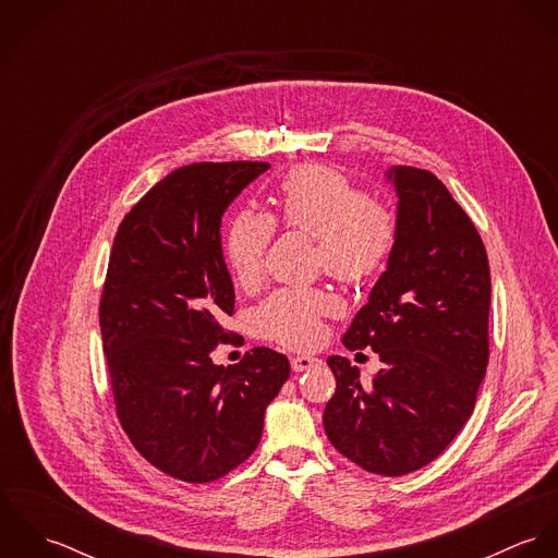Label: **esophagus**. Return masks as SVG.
Listing matches in <instances>:
<instances>
[{"instance_id": "1", "label": "esophagus", "mask_w": 558, "mask_h": 558, "mask_svg": "<svg viewBox=\"0 0 558 558\" xmlns=\"http://www.w3.org/2000/svg\"><path fill=\"white\" fill-rule=\"evenodd\" d=\"M292 369L294 372H307V369H312L314 365H318L319 359L316 356H310V354H296V356H292Z\"/></svg>"}]
</instances>
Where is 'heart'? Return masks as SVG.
Here are the masks:
<instances>
[{"instance_id":"b5f03b06","label":"heart","mask_w":558,"mask_h":558,"mask_svg":"<svg viewBox=\"0 0 558 558\" xmlns=\"http://www.w3.org/2000/svg\"><path fill=\"white\" fill-rule=\"evenodd\" d=\"M275 219L319 240L324 270L345 283L374 275L396 242L393 215L343 173L319 165L299 167L286 178ZM270 239V221L253 210L230 219L223 255L240 288L257 283ZM330 307V296L319 290H279L257 310V324L266 337L303 348L318 339V318Z\"/></svg>"}]
</instances>
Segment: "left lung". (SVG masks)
I'll return each instance as SVG.
<instances>
[{"label":"left lung","instance_id":"left-lung-1","mask_svg":"<svg viewBox=\"0 0 558 558\" xmlns=\"http://www.w3.org/2000/svg\"><path fill=\"white\" fill-rule=\"evenodd\" d=\"M396 242L343 345L372 348L383 369L361 383L328 356L337 389L324 408L332 447L361 469L399 477L436 460L475 410L487 367L489 264L473 221L425 169L396 165Z\"/></svg>","mask_w":558,"mask_h":558}]
</instances>
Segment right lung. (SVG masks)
Here are the masks:
<instances>
[{
  "label": "right lung",
  "instance_id": "obj_1",
  "mask_svg": "<svg viewBox=\"0 0 558 558\" xmlns=\"http://www.w3.org/2000/svg\"><path fill=\"white\" fill-rule=\"evenodd\" d=\"M268 162H193L155 184L113 240L100 335L118 418L135 449L169 477L208 483L257 447L264 412L290 376L270 348L239 365L210 352L234 312L221 219Z\"/></svg>",
  "mask_w": 558,
  "mask_h": 558
}]
</instances>
